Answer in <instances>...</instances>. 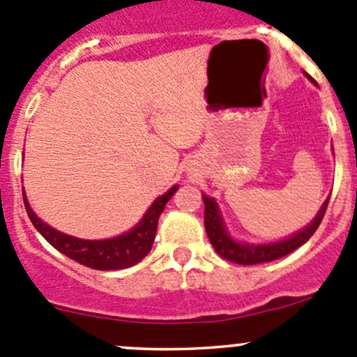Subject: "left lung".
<instances>
[{"label":"left lung","mask_w":357,"mask_h":357,"mask_svg":"<svg viewBox=\"0 0 357 357\" xmlns=\"http://www.w3.org/2000/svg\"><path fill=\"white\" fill-rule=\"evenodd\" d=\"M308 80L312 84H315V80L312 79L310 75L305 73ZM203 203H205V229L206 235H208L210 243L213 245L215 252L219 254L224 259L231 261L236 264H259V263H268V261H275L278 257H284L287 254H291L293 250H296L298 247H301L303 243L308 242L312 235L315 233V229L321 224L322 217H324L326 208H328L329 198L322 203L321 210L317 212V215L310 220L308 226H305L303 229L296 231L294 235L287 236L284 240H278V242H270V243H249V242H238V240L233 238L227 231L226 224H224L222 215H220L219 205L213 198L210 196L202 195Z\"/></svg>","instance_id":"1"}]
</instances>
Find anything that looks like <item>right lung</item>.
<instances>
[{"instance_id":"add662e5","label":"right lung","mask_w":357,"mask_h":357,"mask_svg":"<svg viewBox=\"0 0 357 357\" xmlns=\"http://www.w3.org/2000/svg\"><path fill=\"white\" fill-rule=\"evenodd\" d=\"M178 185H173L162 196L154 199L147 212L144 213L140 222L126 231L124 235L114 236L107 240H82L75 238V236L61 233L49 224L43 222L28 202V196L22 191L24 206L31 219L33 226L38 229L40 235L61 254L68 256L70 259L84 264V266L94 268V270H122V268H130L133 264L140 263L152 249V243L155 238V229H158L159 215L165 210L166 203L169 202L173 195L176 192Z\"/></svg>"}]
</instances>
